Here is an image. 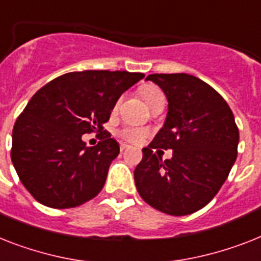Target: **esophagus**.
<instances>
[{
	"label": "esophagus",
	"mask_w": 261,
	"mask_h": 261,
	"mask_svg": "<svg viewBox=\"0 0 261 261\" xmlns=\"http://www.w3.org/2000/svg\"><path fill=\"white\" fill-rule=\"evenodd\" d=\"M128 149H130V146L126 145V143H120V151L123 152V151H126V150H128Z\"/></svg>",
	"instance_id": "esophagus-1"
}]
</instances>
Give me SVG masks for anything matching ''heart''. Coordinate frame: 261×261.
Masks as SVG:
<instances>
[{"label": "heart", "instance_id": "b5f03b06", "mask_svg": "<svg viewBox=\"0 0 261 261\" xmlns=\"http://www.w3.org/2000/svg\"><path fill=\"white\" fill-rule=\"evenodd\" d=\"M142 96L145 99L146 105L151 107L154 103L160 100H165V95L162 94V91L155 86H145L141 91ZM146 135L145 131L137 130V128H124V130L120 131V137L127 141L133 142V143H138L143 139V137Z\"/></svg>", "mask_w": 261, "mask_h": 261}]
</instances>
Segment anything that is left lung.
<instances>
[{
  "mask_svg": "<svg viewBox=\"0 0 261 261\" xmlns=\"http://www.w3.org/2000/svg\"><path fill=\"white\" fill-rule=\"evenodd\" d=\"M167 99L165 123L142 150L134 170L139 196L158 211L186 216L200 211L219 193L237 158L239 128L224 97L188 73H152ZM171 148L170 160L154 148Z\"/></svg>",
  "mask_w": 261,
  "mask_h": 261,
  "instance_id": "left-lung-1",
  "label": "left lung"
}]
</instances>
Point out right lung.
I'll return each mask as SVG.
<instances>
[{
    "mask_svg": "<svg viewBox=\"0 0 261 261\" xmlns=\"http://www.w3.org/2000/svg\"><path fill=\"white\" fill-rule=\"evenodd\" d=\"M139 72L83 71L61 75L40 88L13 127L12 162L40 204L67 209L84 204L105 186L119 143L103 124L124 91L143 79ZM105 135L90 148L83 134Z\"/></svg>",
    "mask_w": 261,
    "mask_h": 261,
    "instance_id": "1",
    "label": "right lung"
}]
</instances>
